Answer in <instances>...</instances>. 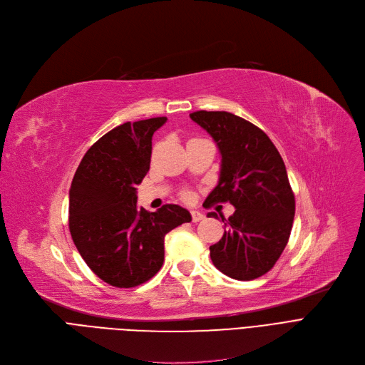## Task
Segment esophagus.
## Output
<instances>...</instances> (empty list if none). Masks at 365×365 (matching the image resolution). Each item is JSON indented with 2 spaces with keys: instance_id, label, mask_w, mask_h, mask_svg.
Here are the masks:
<instances>
[{
  "instance_id": "1",
  "label": "esophagus",
  "mask_w": 365,
  "mask_h": 365,
  "mask_svg": "<svg viewBox=\"0 0 365 365\" xmlns=\"http://www.w3.org/2000/svg\"><path fill=\"white\" fill-rule=\"evenodd\" d=\"M201 220H204V215L201 213V212H198V210H194L192 212V222H201Z\"/></svg>"
}]
</instances>
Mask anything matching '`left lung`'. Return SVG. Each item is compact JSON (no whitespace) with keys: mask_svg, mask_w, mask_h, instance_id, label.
Listing matches in <instances>:
<instances>
[{"mask_svg":"<svg viewBox=\"0 0 365 365\" xmlns=\"http://www.w3.org/2000/svg\"><path fill=\"white\" fill-rule=\"evenodd\" d=\"M190 120L213 138L220 153L217 185L205 202L229 201L235 212L222 240L210 245L217 269L240 281L255 279L275 264L289 241L294 195L278 149L255 124L225 110H198ZM208 217H216L215 212Z\"/></svg>","mask_w":365,"mask_h":365,"instance_id":"left-lung-1","label":"left lung"}]
</instances>
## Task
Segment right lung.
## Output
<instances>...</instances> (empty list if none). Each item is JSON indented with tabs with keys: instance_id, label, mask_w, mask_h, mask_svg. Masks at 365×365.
<instances>
[{
	"instance_id": "obj_1",
	"label": "right lung",
	"mask_w": 365,
	"mask_h": 365,
	"mask_svg": "<svg viewBox=\"0 0 365 365\" xmlns=\"http://www.w3.org/2000/svg\"><path fill=\"white\" fill-rule=\"evenodd\" d=\"M165 123V117L149 118L106 133L86 152L69 189V231L76 250L96 275L120 289L155 275L164 262L165 234L192 220L176 204L153 213L138 205L152 136Z\"/></svg>"
}]
</instances>
